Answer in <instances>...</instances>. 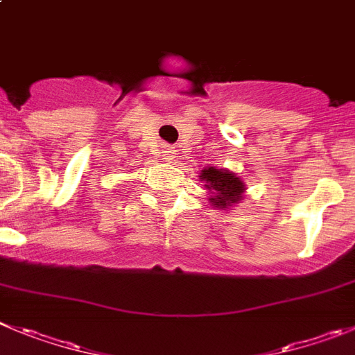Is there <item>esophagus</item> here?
Instances as JSON below:
<instances>
[{"instance_id":"esophagus-1","label":"esophagus","mask_w":355,"mask_h":355,"mask_svg":"<svg viewBox=\"0 0 355 355\" xmlns=\"http://www.w3.org/2000/svg\"><path fill=\"white\" fill-rule=\"evenodd\" d=\"M164 158H165V160H167V162H172V160H174V151H172V149H165V151H164Z\"/></svg>"}]
</instances>
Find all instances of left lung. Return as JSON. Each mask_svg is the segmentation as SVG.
<instances>
[{"instance_id": "obj_1", "label": "left lung", "mask_w": 355, "mask_h": 355, "mask_svg": "<svg viewBox=\"0 0 355 355\" xmlns=\"http://www.w3.org/2000/svg\"><path fill=\"white\" fill-rule=\"evenodd\" d=\"M200 181H206V188L213 193L209 200L214 207L223 209L243 199L241 193L245 190V183L232 172L207 167L200 172Z\"/></svg>"}]
</instances>
